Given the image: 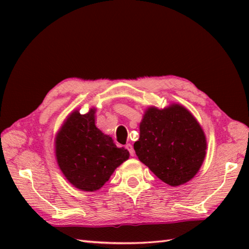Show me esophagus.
<instances>
[{"instance_id": "34e87169", "label": "esophagus", "mask_w": 249, "mask_h": 249, "mask_svg": "<svg viewBox=\"0 0 249 249\" xmlns=\"http://www.w3.org/2000/svg\"><path fill=\"white\" fill-rule=\"evenodd\" d=\"M125 147H126V149L128 150L130 156H134V155H135V151H134V147H133V145L128 143V144H126V145H125Z\"/></svg>"}]
</instances>
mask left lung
<instances>
[{"mask_svg":"<svg viewBox=\"0 0 249 249\" xmlns=\"http://www.w3.org/2000/svg\"><path fill=\"white\" fill-rule=\"evenodd\" d=\"M134 149L162 182L178 186L192 179L205 157L206 139L194 115L181 105L147 108Z\"/></svg>","mask_w":249,"mask_h":249,"instance_id":"obj_1","label":"left lung"}]
</instances>
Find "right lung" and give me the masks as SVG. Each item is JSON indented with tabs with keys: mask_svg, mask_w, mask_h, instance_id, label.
<instances>
[{
	"mask_svg": "<svg viewBox=\"0 0 249 249\" xmlns=\"http://www.w3.org/2000/svg\"><path fill=\"white\" fill-rule=\"evenodd\" d=\"M55 156L68 182L84 192H94L110 178L129 152L95 125V109L86 114L73 111L55 138Z\"/></svg>",
	"mask_w": 249,
	"mask_h": 249,
	"instance_id": "1",
	"label": "right lung"
}]
</instances>
